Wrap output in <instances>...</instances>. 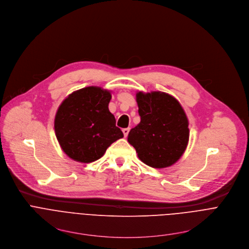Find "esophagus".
Listing matches in <instances>:
<instances>
[{
	"label": "esophagus",
	"instance_id": "obj_1",
	"mask_svg": "<svg viewBox=\"0 0 249 249\" xmlns=\"http://www.w3.org/2000/svg\"><path fill=\"white\" fill-rule=\"evenodd\" d=\"M123 132H124V136H127V134H128V132H129V127L124 128V129H123Z\"/></svg>",
	"mask_w": 249,
	"mask_h": 249
}]
</instances>
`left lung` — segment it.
<instances>
[{
	"label": "left lung",
	"instance_id": "left-lung-1",
	"mask_svg": "<svg viewBox=\"0 0 249 249\" xmlns=\"http://www.w3.org/2000/svg\"><path fill=\"white\" fill-rule=\"evenodd\" d=\"M136 102L141 123L130 129L127 142L148 166H171L182 156L189 141L184 109L175 98L161 92H140Z\"/></svg>",
	"mask_w": 249,
	"mask_h": 249
}]
</instances>
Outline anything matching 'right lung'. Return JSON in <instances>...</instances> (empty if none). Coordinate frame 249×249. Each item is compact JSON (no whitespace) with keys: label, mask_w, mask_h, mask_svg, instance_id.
<instances>
[{"label":"right lung","mask_w":249,"mask_h":249,"mask_svg":"<svg viewBox=\"0 0 249 249\" xmlns=\"http://www.w3.org/2000/svg\"><path fill=\"white\" fill-rule=\"evenodd\" d=\"M108 91L87 87L69 95L59 107L54 128L63 151L72 159L90 163L124 137L108 110Z\"/></svg>","instance_id":"1"}]
</instances>
